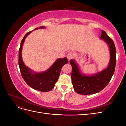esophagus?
I'll return each mask as SVG.
<instances>
[{"mask_svg": "<svg viewBox=\"0 0 126 126\" xmlns=\"http://www.w3.org/2000/svg\"><path fill=\"white\" fill-rule=\"evenodd\" d=\"M67 57V58H68V60H70V59H71L74 58V55L72 52H69V54H68Z\"/></svg>", "mask_w": 126, "mask_h": 126, "instance_id": "34e87169", "label": "esophagus"}]
</instances>
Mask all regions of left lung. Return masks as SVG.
Here are the masks:
<instances>
[{
    "mask_svg": "<svg viewBox=\"0 0 126 126\" xmlns=\"http://www.w3.org/2000/svg\"><path fill=\"white\" fill-rule=\"evenodd\" d=\"M100 39L108 45L110 51V61L106 68L97 73L87 75L80 70L78 64L74 59L70 60L72 66L71 80L74 89L80 94H93L100 92L107 86L115 70L116 63V50L111 38L106 32L101 30Z\"/></svg>",
    "mask_w": 126,
    "mask_h": 126,
    "instance_id": "8db88e82",
    "label": "left lung"
}]
</instances>
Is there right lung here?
Listing matches in <instances>:
<instances>
[{
    "label": "right lung",
    "instance_id": "obj_1",
    "mask_svg": "<svg viewBox=\"0 0 126 126\" xmlns=\"http://www.w3.org/2000/svg\"><path fill=\"white\" fill-rule=\"evenodd\" d=\"M43 28H45V27H40L34 30ZM32 32L27 33L21 41L19 50V66L22 77L27 84L35 90L47 92L54 88L59 77L61 69L64 64L68 63V60L66 57L57 59L49 69L41 72H36L26 66L22 58V48L26 37Z\"/></svg>",
    "mask_w": 126,
    "mask_h": 126
}]
</instances>
